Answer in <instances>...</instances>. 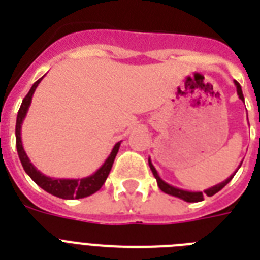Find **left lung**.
Returning a JSON list of instances; mask_svg holds the SVG:
<instances>
[{"label":"left lung","instance_id":"left-lung-1","mask_svg":"<svg viewBox=\"0 0 260 260\" xmlns=\"http://www.w3.org/2000/svg\"><path fill=\"white\" fill-rule=\"evenodd\" d=\"M235 82V86H236V91H238V95L239 98L242 100V101H244V95H243V91H242V86L239 85V82H236V81H234ZM148 165H150V169L151 171H152V174H154L155 179H156V182H158V186L159 189L162 190V191H165L166 194H170V196H174V197H178L181 198V200H183V201L186 202H200V201H204V196H208V197H212V196H214L216 193H218L220 190L224 187V186L228 183V182L234 178V175L236 174V171H235L232 175H231L230 178H226L225 181H222L221 183H217V185L212 186V187H209V189L204 190V191H189V190H183V189H179V187H175V186H171L169 185L167 182H165L162 179V178L159 177L158 171H156V169L154 167V165H152V162H151V159H148ZM242 166V165H239V167Z\"/></svg>","mask_w":260,"mask_h":260}]
</instances>
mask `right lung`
Segmentation results:
<instances>
[{
  "instance_id": "obj_1",
  "label": "right lung",
  "mask_w": 260,
  "mask_h": 260,
  "mask_svg": "<svg viewBox=\"0 0 260 260\" xmlns=\"http://www.w3.org/2000/svg\"><path fill=\"white\" fill-rule=\"evenodd\" d=\"M43 79V77L39 81L32 85L30 90L28 91V94L25 95V98L22 100V104L20 106L17 113V120H16V147H17V154L18 158H20V162H21L22 167L25 173L32 178V181L36 183L38 186H40L43 190H46L47 193L52 194L55 197L63 198V200H74V198H85L87 196H91L95 191L101 189V186L105 183L106 178L109 175L110 170H112V166H113L114 158L118 152V148H120V144L121 142H118L114 144L113 150L110 152V155L106 158V160L104 162L100 169L94 174L89 175V177L81 178V179H56V178H51L44 175L43 173L36 169V167L30 163L28 155L24 151V147H22L21 142V125L24 118H25L26 113H28V109H29L30 102H32V97H34V93L36 87L39 86V83Z\"/></svg>"
}]
</instances>
